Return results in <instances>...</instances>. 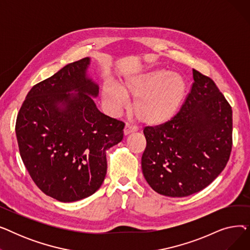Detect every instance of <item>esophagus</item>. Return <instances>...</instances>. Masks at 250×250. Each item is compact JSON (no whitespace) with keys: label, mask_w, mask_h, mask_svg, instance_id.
<instances>
[{"label":"esophagus","mask_w":250,"mask_h":250,"mask_svg":"<svg viewBox=\"0 0 250 250\" xmlns=\"http://www.w3.org/2000/svg\"><path fill=\"white\" fill-rule=\"evenodd\" d=\"M138 128L136 126H133V125H125V128H124V135L125 136H127L129 134H132L134 132H136Z\"/></svg>","instance_id":"34e87169"}]
</instances>
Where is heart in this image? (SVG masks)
<instances>
[{
	"instance_id": "b5f03b06",
	"label": "heart",
	"mask_w": 250,
	"mask_h": 250,
	"mask_svg": "<svg viewBox=\"0 0 250 250\" xmlns=\"http://www.w3.org/2000/svg\"><path fill=\"white\" fill-rule=\"evenodd\" d=\"M187 92L185 79L166 70H153L127 77L120 85L104 84L101 97L105 107L118 113L126 98H135L132 112L145 125L159 126L173 120Z\"/></svg>"
}]
</instances>
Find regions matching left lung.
Masks as SVG:
<instances>
[{"instance_id":"obj_1","label":"left lung","mask_w":250,"mask_h":250,"mask_svg":"<svg viewBox=\"0 0 250 250\" xmlns=\"http://www.w3.org/2000/svg\"><path fill=\"white\" fill-rule=\"evenodd\" d=\"M193 84L173 120L144 129L142 170L162 195L198 192L223 171L232 149V109L215 82L192 70Z\"/></svg>"}]
</instances>
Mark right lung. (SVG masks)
<instances>
[{
	"label": "right lung",
	"instance_id": "1",
	"mask_svg": "<svg viewBox=\"0 0 250 250\" xmlns=\"http://www.w3.org/2000/svg\"><path fill=\"white\" fill-rule=\"evenodd\" d=\"M90 58L71 62L31 88L19 110L22 161L42 192L62 203L88 198L107 171L106 152L124 138L125 124L100 112Z\"/></svg>",
	"mask_w": 250,
	"mask_h": 250
}]
</instances>
